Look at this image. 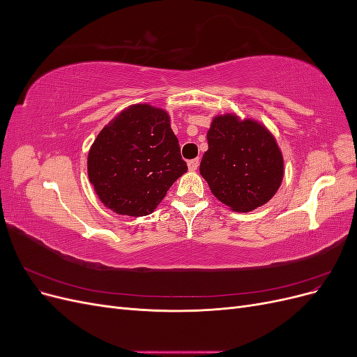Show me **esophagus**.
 Wrapping results in <instances>:
<instances>
[{"instance_id": "34e87169", "label": "esophagus", "mask_w": 357, "mask_h": 357, "mask_svg": "<svg viewBox=\"0 0 357 357\" xmlns=\"http://www.w3.org/2000/svg\"><path fill=\"white\" fill-rule=\"evenodd\" d=\"M188 167H189V169H190V171H197V169H198V167H199V159L197 158V159H192V160H189Z\"/></svg>"}]
</instances>
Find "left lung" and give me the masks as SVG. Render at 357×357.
I'll list each match as a JSON object with an SVG mask.
<instances>
[{
  "label": "left lung",
  "mask_w": 357,
  "mask_h": 357,
  "mask_svg": "<svg viewBox=\"0 0 357 357\" xmlns=\"http://www.w3.org/2000/svg\"><path fill=\"white\" fill-rule=\"evenodd\" d=\"M207 139L199 171L215 198L234 211L247 213L275 195L283 180V156L262 125L219 116Z\"/></svg>",
  "instance_id": "8db88e82"
}]
</instances>
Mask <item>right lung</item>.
I'll return each instance as SVG.
<instances>
[{
  "instance_id": "right-lung-1",
  "label": "right lung",
  "mask_w": 357,
  "mask_h": 357,
  "mask_svg": "<svg viewBox=\"0 0 357 357\" xmlns=\"http://www.w3.org/2000/svg\"><path fill=\"white\" fill-rule=\"evenodd\" d=\"M188 171L164 110L147 104L119 113L93 142L88 174L101 202L125 215H147Z\"/></svg>"
}]
</instances>
